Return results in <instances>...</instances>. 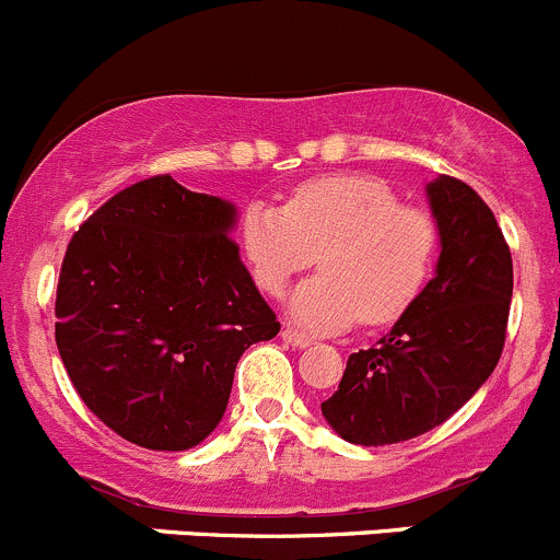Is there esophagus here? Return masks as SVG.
<instances>
[{"label": "esophagus", "instance_id": "34e87169", "mask_svg": "<svg viewBox=\"0 0 560 560\" xmlns=\"http://www.w3.org/2000/svg\"><path fill=\"white\" fill-rule=\"evenodd\" d=\"M281 338H284V341L295 349L312 347V338L303 336V332H298V330H292V327H284V330H281Z\"/></svg>", "mask_w": 560, "mask_h": 560}]
</instances>
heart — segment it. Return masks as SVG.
Returning a JSON list of instances; mask_svg holds the SVG:
<instances>
[{
    "mask_svg": "<svg viewBox=\"0 0 560 560\" xmlns=\"http://www.w3.org/2000/svg\"><path fill=\"white\" fill-rule=\"evenodd\" d=\"M241 241L268 295H281L316 254L322 273L303 281L287 308L306 330L330 332L406 314L431 279L442 233L431 213L404 206L385 180L322 175L298 186L284 208L252 202Z\"/></svg>",
    "mask_w": 560,
    "mask_h": 560,
    "instance_id": "heart-1",
    "label": "heart"
}]
</instances>
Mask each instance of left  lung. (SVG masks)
<instances>
[{
  "instance_id": "1",
  "label": "left lung",
  "mask_w": 560,
  "mask_h": 560,
  "mask_svg": "<svg viewBox=\"0 0 560 560\" xmlns=\"http://www.w3.org/2000/svg\"><path fill=\"white\" fill-rule=\"evenodd\" d=\"M428 202L442 233L436 276L376 347L349 354L341 385L322 404L332 431L363 447L442 425L504 349L512 254L493 211L453 175L428 184Z\"/></svg>"
}]
</instances>
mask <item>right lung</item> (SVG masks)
Here are the masks:
<instances>
[{
  "label": "right lung",
  "mask_w": 560,
  "mask_h": 560,
  "mask_svg": "<svg viewBox=\"0 0 560 560\" xmlns=\"http://www.w3.org/2000/svg\"><path fill=\"white\" fill-rule=\"evenodd\" d=\"M235 208L151 175L78 228L56 287V347L83 404L145 450H189L228 409L235 365L281 325L238 244Z\"/></svg>",
  "instance_id": "right-lung-1"
}]
</instances>
